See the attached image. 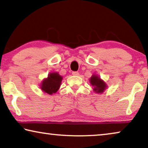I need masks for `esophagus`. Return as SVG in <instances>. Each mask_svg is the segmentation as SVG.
I'll use <instances>...</instances> for the list:
<instances>
[{
    "label": "esophagus",
    "instance_id": "34e87169",
    "mask_svg": "<svg viewBox=\"0 0 148 148\" xmlns=\"http://www.w3.org/2000/svg\"><path fill=\"white\" fill-rule=\"evenodd\" d=\"M72 75H75V76H79V73L78 72L74 71V72L72 73Z\"/></svg>",
    "mask_w": 148,
    "mask_h": 148
}]
</instances>
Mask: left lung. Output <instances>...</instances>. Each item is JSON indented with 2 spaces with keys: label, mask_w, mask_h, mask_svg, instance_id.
Here are the masks:
<instances>
[{
  "label": "left lung",
  "mask_w": 148,
  "mask_h": 148,
  "mask_svg": "<svg viewBox=\"0 0 148 148\" xmlns=\"http://www.w3.org/2000/svg\"><path fill=\"white\" fill-rule=\"evenodd\" d=\"M90 83L91 86L94 87L93 90L96 94H102L108 88L106 82H104L100 77L96 74H93L90 79Z\"/></svg>",
  "instance_id": "obj_1"
}]
</instances>
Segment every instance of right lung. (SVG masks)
<instances>
[{
  "label": "right lung",
  "mask_w": 148,
  "mask_h": 148,
  "mask_svg": "<svg viewBox=\"0 0 148 148\" xmlns=\"http://www.w3.org/2000/svg\"><path fill=\"white\" fill-rule=\"evenodd\" d=\"M62 79V77L58 72L50 73L48 77L42 80L40 88L43 92L52 95L59 90Z\"/></svg>",
  "instance_id": "1"
}]
</instances>
